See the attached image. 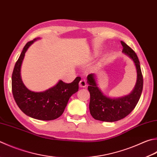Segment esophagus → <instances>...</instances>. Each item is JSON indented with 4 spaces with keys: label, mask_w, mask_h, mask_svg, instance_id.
<instances>
[{
    "label": "esophagus",
    "mask_w": 157,
    "mask_h": 157,
    "mask_svg": "<svg viewBox=\"0 0 157 157\" xmlns=\"http://www.w3.org/2000/svg\"><path fill=\"white\" fill-rule=\"evenodd\" d=\"M79 86L81 87H85L87 86V82L85 79H81L79 82Z\"/></svg>",
    "instance_id": "obj_1"
}]
</instances>
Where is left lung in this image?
Masks as SVG:
<instances>
[{"mask_svg": "<svg viewBox=\"0 0 157 157\" xmlns=\"http://www.w3.org/2000/svg\"><path fill=\"white\" fill-rule=\"evenodd\" d=\"M122 52L134 61L137 69V79L133 91L129 95L112 99L106 97L98 87L94 74L87 76L88 90L90 94V111L94 119L102 122H115L123 119L131 113L140 98L143 90L144 79L137 55L131 47L121 41Z\"/></svg>", "mask_w": 157, "mask_h": 157, "instance_id": "8db88e82", "label": "left lung"}]
</instances>
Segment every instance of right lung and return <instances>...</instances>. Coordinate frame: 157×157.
I'll return each mask as SVG.
<instances>
[{
  "mask_svg": "<svg viewBox=\"0 0 157 157\" xmlns=\"http://www.w3.org/2000/svg\"><path fill=\"white\" fill-rule=\"evenodd\" d=\"M36 40L26 43L15 64L11 77L12 94L17 105L24 113L40 120H52L60 117L71 96L78 90L81 77L66 83L59 81L57 85L43 92H34L26 88L20 77V67L29 47Z\"/></svg>",
  "mask_w": 157,
  "mask_h": 157,
  "instance_id": "1",
  "label": "right lung"
}]
</instances>
